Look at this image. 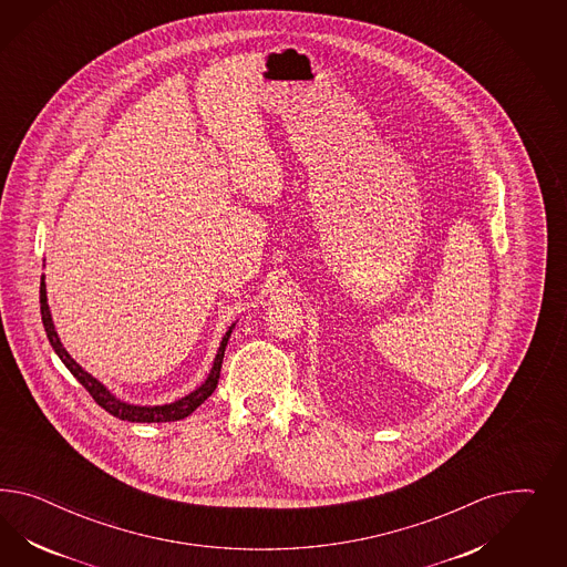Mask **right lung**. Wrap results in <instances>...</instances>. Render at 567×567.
Instances as JSON below:
<instances>
[{
  "mask_svg": "<svg viewBox=\"0 0 567 567\" xmlns=\"http://www.w3.org/2000/svg\"><path fill=\"white\" fill-rule=\"evenodd\" d=\"M39 301H41V320H43V327H45V332H48V339H50V343H52L53 351L58 353V358L64 361V365L69 368L70 374L76 378V380L85 386L86 393L93 396V401H95L100 408H103L105 412L112 413L114 417H118V420H128V422H147V424H150V422H176V420H183V417H187L189 413L195 412V410L206 401L207 396L212 395V393L216 391V386H218L220 368H223L224 349H226V343H228V339H230L233 327L228 328V332L224 334L223 343H220V349H218V355H216L214 365H212V372H209V377H207L206 382H204L197 391H193L190 395L183 396V399L174 401L171 405L138 408V405H128V403H124L121 399H116V396L112 395V393L103 386L100 380H95L91 374H86L85 370H83V368H81V365H79L76 361L72 360L69 353H66V349L62 347L60 339H58V334H55V330H53L52 313H50V306H48V295H45V282H43V276H41Z\"/></svg>",
  "mask_w": 567,
  "mask_h": 567,
  "instance_id": "1",
  "label": "right lung"
}]
</instances>
